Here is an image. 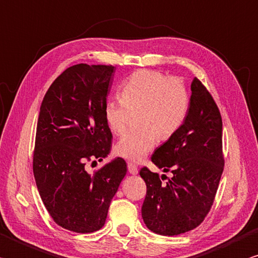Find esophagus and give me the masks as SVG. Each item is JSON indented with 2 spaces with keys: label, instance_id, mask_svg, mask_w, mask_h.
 Segmentation results:
<instances>
[{
  "label": "esophagus",
  "instance_id": "1",
  "mask_svg": "<svg viewBox=\"0 0 258 258\" xmlns=\"http://www.w3.org/2000/svg\"><path fill=\"white\" fill-rule=\"evenodd\" d=\"M127 169H128V172L131 175H138V172H139V170H138V167L134 165V163H132V162H128V165H127Z\"/></svg>",
  "mask_w": 258,
  "mask_h": 258
}]
</instances>
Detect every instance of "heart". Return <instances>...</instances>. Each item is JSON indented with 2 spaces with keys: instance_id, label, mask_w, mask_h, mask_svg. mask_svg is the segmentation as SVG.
<instances>
[{
  "instance_id": "obj_1",
  "label": "heart",
  "mask_w": 258,
  "mask_h": 258,
  "mask_svg": "<svg viewBox=\"0 0 258 258\" xmlns=\"http://www.w3.org/2000/svg\"><path fill=\"white\" fill-rule=\"evenodd\" d=\"M121 99H108L104 118L114 134H123L132 114L140 128L125 134L116 144V153L126 160L141 162L157 147L159 139L171 138L188 114L189 95L179 80L159 72L141 70L126 79Z\"/></svg>"
}]
</instances>
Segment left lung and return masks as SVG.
Instances as JSON below:
<instances>
[{"mask_svg": "<svg viewBox=\"0 0 258 258\" xmlns=\"http://www.w3.org/2000/svg\"><path fill=\"white\" fill-rule=\"evenodd\" d=\"M188 114L181 127L160 145L151 160L172 177L166 182L147 167L140 170L147 195L142 218L150 230L177 236L199 227L212 207L223 171L222 119L199 79L190 84ZM163 180V179H162Z\"/></svg>", "mask_w": 258, "mask_h": 258, "instance_id": "8db88e82", "label": "left lung"}]
</instances>
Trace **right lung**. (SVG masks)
Listing matches in <instances>:
<instances>
[{
  "label": "right lung",
  "mask_w": 258,
  "mask_h": 258,
  "mask_svg": "<svg viewBox=\"0 0 258 258\" xmlns=\"http://www.w3.org/2000/svg\"><path fill=\"white\" fill-rule=\"evenodd\" d=\"M115 68L77 64L56 78L41 102L37 123L34 176L54 221L79 233L99 230L127 171L116 158L89 174L86 163L110 153L113 135L104 105Z\"/></svg>",
  "instance_id": "right-lung-1"
}]
</instances>
